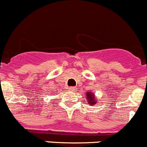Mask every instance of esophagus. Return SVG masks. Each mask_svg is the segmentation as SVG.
I'll return each instance as SVG.
<instances>
[{
  "mask_svg": "<svg viewBox=\"0 0 147 147\" xmlns=\"http://www.w3.org/2000/svg\"><path fill=\"white\" fill-rule=\"evenodd\" d=\"M69 90H70V91H71V92H74V91H76V87L71 86L69 88Z\"/></svg>",
  "mask_w": 147,
  "mask_h": 147,
  "instance_id": "34e87169",
  "label": "esophagus"
}]
</instances>
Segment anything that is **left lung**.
<instances>
[{"instance_id": "left-lung-1", "label": "left lung", "mask_w": 147, "mask_h": 147, "mask_svg": "<svg viewBox=\"0 0 147 147\" xmlns=\"http://www.w3.org/2000/svg\"><path fill=\"white\" fill-rule=\"evenodd\" d=\"M86 97H87V101H88V104L95 105L96 102V100L94 99V96L93 95L92 93L88 92V94H86Z\"/></svg>"}]
</instances>
